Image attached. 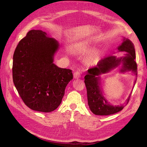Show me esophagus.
Instances as JSON below:
<instances>
[{
	"label": "esophagus",
	"mask_w": 147,
	"mask_h": 147,
	"mask_svg": "<svg viewBox=\"0 0 147 147\" xmlns=\"http://www.w3.org/2000/svg\"><path fill=\"white\" fill-rule=\"evenodd\" d=\"M74 77L75 78H76V79L79 78L80 77V73L79 72H78V71L74 72Z\"/></svg>",
	"instance_id": "obj_1"
}]
</instances>
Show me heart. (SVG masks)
Masks as SVG:
<instances>
[{
	"label": "heart",
	"instance_id": "heart-1",
	"mask_svg": "<svg viewBox=\"0 0 147 147\" xmlns=\"http://www.w3.org/2000/svg\"><path fill=\"white\" fill-rule=\"evenodd\" d=\"M91 51V48L90 44L86 41H83L78 43L75 47V51L79 54H87ZM99 60V55L96 53H92L88 57L87 62L89 64H94L97 63Z\"/></svg>",
	"mask_w": 147,
	"mask_h": 147
}]
</instances>
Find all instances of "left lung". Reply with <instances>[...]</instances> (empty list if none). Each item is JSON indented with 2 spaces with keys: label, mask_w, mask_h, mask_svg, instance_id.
Segmentation results:
<instances>
[{
  "label": "left lung",
  "mask_w": 147,
  "mask_h": 147,
  "mask_svg": "<svg viewBox=\"0 0 147 147\" xmlns=\"http://www.w3.org/2000/svg\"><path fill=\"white\" fill-rule=\"evenodd\" d=\"M119 51H125L124 57H117L115 55H111L101 59L96 67L89 69L87 74L84 77V83L86 87L88 103L91 112L97 115H109L118 113L122 110L126 106L131 96L128 97L124 105L113 106L111 105L105 100L100 88V77L102 74H105L115 69L123 64L121 72L132 70L137 75V66L135 61L136 51L134 44L129 39L124 38L123 42L118 47Z\"/></svg>",
  "instance_id": "1"
}]
</instances>
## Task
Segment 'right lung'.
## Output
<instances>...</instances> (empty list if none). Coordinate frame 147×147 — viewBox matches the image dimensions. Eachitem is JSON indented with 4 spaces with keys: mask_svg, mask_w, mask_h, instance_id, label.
<instances>
[{
    "mask_svg": "<svg viewBox=\"0 0 147 147\" xmlns=\"http://www.w3.org/2000/svg\"><path fill=\"white\" fill-rule=\"evenodd\" d=\"M57 40L40 30H31L15 49L13 80L24 103L37 112H50L61 104L72 70L53 63Z\"/></svg>",
    "mask_w": 147,
    "mask_h": 147,
    "instance_id": "add662e5",
    "label": "right lung"
}]
</instances>
